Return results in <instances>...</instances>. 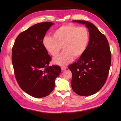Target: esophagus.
I'll use <instances>...</instances> for the list:
<instances>
[{"instance_id": "34e87169", "label": "esophagus", "mask_w": 121, "mask_h": 121, "mask_svg": "<svg viewBox=\"0 0 121 121\" xmlns=\"http://www.w3.org/2000/svg\"><path fill=\"white\" fill-rule=\"evenodd\" d=\"M61 70H62V71H64L67 69V67H66V66H61Z\"/></svg>"}]
</instances>
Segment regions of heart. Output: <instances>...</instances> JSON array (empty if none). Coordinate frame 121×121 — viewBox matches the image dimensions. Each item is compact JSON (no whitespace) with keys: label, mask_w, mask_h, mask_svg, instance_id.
I'll list each match as a JSON object with an SVG mask.
<instances>
[{"label":"heart","mask_w":121,"mask_h":121,"mask_svg":"<svg viewBox=\"0 0 121 121\" xmlns=\"http://www.w3.org/2000/svg\"><path fill=\"white\" fill-rule=\"evenodd\" d=\"M89 40V33L86 27L66 25L56 29L52 37L47 36L43 37V44L53 56H57L62 47L64 51L53 59V62L63 66L72 62L74 56L78 58L83 55Z\"/></svg>","instance_id":"obj_1"}]
</instances>
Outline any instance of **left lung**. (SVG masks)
Returning <instances> with one entry per match:
<instances>
[{
	"mask_svg": "<svg viewBox=\"0 0 121 121\" xmlns=\"http://www.w3.org/2000/svg\"><path fill=\"white\" fill-rule=\"evenodd\" d=\"M72 21L85 25L89 31V40L84 53L76 62L69 66L72 73L71 86L79 96H91L99 91L107 79L111 62L109 43L91 22Z\"/></svg>",
	"mask_w": 121,
	"mask_h": 121,
	"instance_id": "obj_1",
	"label": "left lung"
}]
</instances>
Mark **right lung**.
I'll return each instance as SVG.
<instances>
[{"instance_id":"1","label":"right lung","mask_w":121,"mask_h":121,"mask_svg":"<svg viewBox=\"0 0 121 121\" xmlns=\"http://www.w3.org/2000/svg\"><path fill=\"white\" fill-rule=\"evenodd\" d=\"M53 24L45 22L33 25L18 35L12 48V62L17 83L35 98L49 95L61 72L59 66H49L51 58L43 44L46 32Z\"/></svg>"}]
</instances>
